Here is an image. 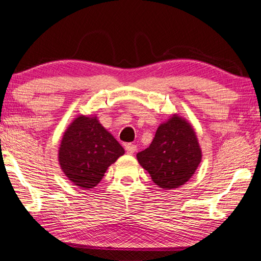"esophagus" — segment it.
<instances>
[{"label": "esophagus", "mask_w": 261, "mask_h": 261, "mask_svg": "<svg viewBox=\"0 0 261 261\" xmlns=\"http://www.w3.org/2000/svg\"><path fill=\"white\" fill-rule=\"evenodd\" d=\"M125 150H126L127 154L132 155L137 150V146L132 145V144H127V145H125Z\"/></svg>", "instance_id": "esophagus-1"}]
</instances>
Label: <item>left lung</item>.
Listing matches in <instances>:
<instances>
[{"label": "left lung", "mask_w": 261, "mask_h": 261, "mask_svg": "<svg viewBox=\"0 0 261 261\" xmlns=\"http://www.w3.org/2000/svg\"><path fill=\"white\" fill-rule=\"evenodd\" d=\"M201 157L192 125L177 114L158 126L150 146L137 154L139 164L164 190L176 189L188 182L195 174Z\"/></svg>", "instance_id": "1"}]
</instances>
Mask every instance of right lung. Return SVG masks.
Segmentation results:
<instances>
[{
	"instance_id": "right-lung-1",
	"label": "right lung",
	"mask_w": 261,
	"mask_h": 261,
	"mask_svg": "<svg viewBox=\"0 0 261 261\" xmlns=\"http://www.w3.org/2000/svg\"><path fill=\"white\" fill-rule=\"evenodd\" d=\"M123 154V147L96 116L79 115L62 137L59 163L74 186L89 190L98 185L109 166Z\"/></svg>"
}]
</instances>
